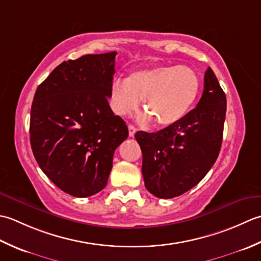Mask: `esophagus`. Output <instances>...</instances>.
I'll use <instances>...</instances> for the list:
<instances>
[{"label": "esophagus", "mask_w": 261, "mask_h": 261, "mask_svg": "<svg viewBox=\"0 0 261 261\" xmlns=\"http://www.w3.org/2000/svg\"><path fill=\"white\" fill-rule=\"evenodd\" d=\"M128 132H129V136L130 137H133L135 135V133H136V128L133 125H128Z\"/></svg>", "instance_id": "obj_1"}]
</instances>
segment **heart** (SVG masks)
<instances>
[{
	"instance_id": "obj_1",
	"label": "heart",
	"mask_w": 261,
	"mask_h": 261,
	"mask_svg": "<svg viewBox=\"0 0 261 261\" xmlns=\"http://www.w3.org/2000/svg\"><path fill=\"white\" fill-rule=\"evenodd\" d=\"M200 80L193 68L159 65L132 72L125 80L116 79L110 89V105L118 116H129L140 107L147 113L145 121L159 127L179 123L198 97Z\"/></svg>"
}]
</instances>
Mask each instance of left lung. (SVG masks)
<instances>
[{"label": "left lung", "instance_id": "left-lung-1", "mask_svg": "<svg viewBox=\"0 0 261 261\" xmlns=\"http://www.w3.org/2000/svg\"><path fill=\"white\" fill-rule=\"evenodd\" d=\"M226 97L208 67L196 108L179 123L156 133L137 132L145 188L159 198H173L195 187L215 163L221 150Z\"/></svg>", "mask_w": 261, "mask_h": 261}]
</instances>
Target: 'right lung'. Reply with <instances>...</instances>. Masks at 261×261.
<instances>
[{"label":"right lung","instance_id":"1","mask_svg":"<svg viewBox=\"0 0 261 261\" xmlns=\"http://www.w3.org/2000/svg\"><path fill=\"white\" fill-rule=\"evenodd\" d=\"M117 51L60 64L37 89L30 143L40 169L61 190L89 197L107 185L128 128L108 98Z\"/></svg>","mask_w":261,"mask_h":261}]
</instances>
